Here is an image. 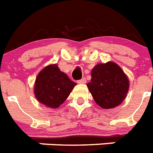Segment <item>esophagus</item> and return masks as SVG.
I'll use <instances>...</instances> for the list:
<instances>
[{"label":"esophagus","instance_id":"34e87169","mask_svg":"<svg viewBox=\"0 0 153 153\" xmlns=\"http://www.w3.org/2000/svg\"><path fill=\"white\" fill-rule=\"evenodd\" d=\"M77 83L78 84H85L86 83V79L85 78H82V79L77 80Z\"/></svg>","mask_w":153,"mask_h":153}]
</instances>
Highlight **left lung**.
<instances>
[{
  "label": "left lung",
  "mask_w": 153,
  "mask_h": 153,
  "mask_svg": "<svg viewBox=\"0 0 153 153\" xmlns=\"http://www.w3.org/2000/svg\"><path fill=\"white\" fill-rule=\"evenodd\" d=\"M94 100L103 109H111L123 102L129 91V79L113 62L98 64L91 70V82L87 84Z\"/></svg>",
  "instance_id": "1"
}]
</instances>
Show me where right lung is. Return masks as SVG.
Returning a JSON list of instances; mask_svg holds the SVG:
<instances>
[{
  "label": "right lung",
  "instance_id": "right-lung-1",
  "mask_svg": "<svg viewBox=\"0 0 153 153\" xmlns=\"http://www.w3.org/2000/svg\"><path fill=\"white\" fill-rule=\"evenodd\" d=\"M76 85L57 65H49L38 74L34 93L38 101L46 107L57 108L69 97Z\"/></svg>",
  "mask_w": 153,
  "mask_h": 153
}]
</instances>
